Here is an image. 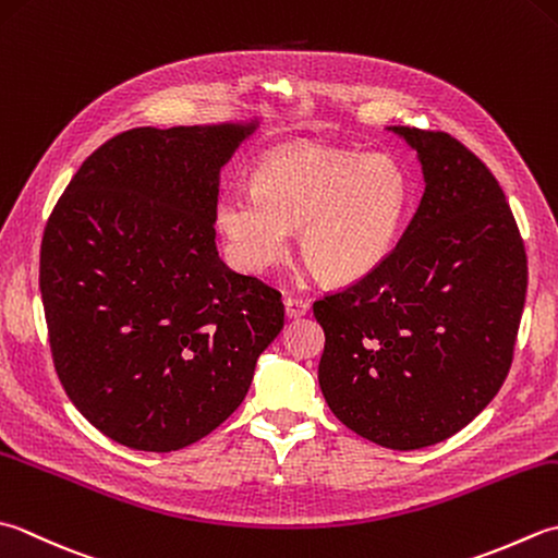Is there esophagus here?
Returning <instances> with one entry per match:
<instances>
[{"label":"esophagus","mask_w":558,"mask_h":558,"mask_svg":"<svg viewBox=\"0 0 558 558\" xmlns=\"http://www.w3.org/2000/svg\"><path fill=\"white\" fill-rule=\"evenodd\" d=\"M282 304H286L288 319H300V316L310 314V307H312L307 300H298V298H286L282 300Z\"/></svg>","instance_id":"34e87169"}]
</instances>
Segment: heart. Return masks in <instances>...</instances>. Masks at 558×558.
<instances>
[{
	"mask_svg": "<svg viewBox=\"0 0 558 558\" xmlns=\"http://www.w3.org/2000/svg\"><path fill=\"white\" fill-rule=\"evenodd\" d=\"M413 185L387 155H353L314 142L258 161L254 191L229 189L215 205L227 254L246 272H266L300 251L333 286H353L385 264L409 220Z\"/></svg>",
	"mask_w": 558,
	"mask_h": 558,
	"instance_id": "1",
	"label": "heart"
}]
</instances>
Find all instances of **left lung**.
<instances>
[{"mask_svg": "<svg viewBox=\"0 0 558 558\" xmlns=\"http://www.w3.org/2000/svg\"><path fill=\"white\" fill-rule=\"evenodd\" d=\"M387 130L416 151L425 191L385 264L314 302L319 387L353 433L421 450L472 423L506 381L527 256L482 159L447 133Z\"/></svg>", "mask_w": 558, "mask_h": 558, "instance_id": "8db88e82", "label": "left lung"}]
</instances>
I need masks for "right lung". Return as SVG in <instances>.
Returning <instances> with one entry per match:
<instances>
[{"instance_id": "obj_1", "label": "right lung", "mask_w": 558, "mask_h": 558, "mask_svg": "<svg viewBox=\"0 0 558 558\" xmlns=\"http://www.w3.org/2000/svg\"><path fill=\"white\" fill-rule=\"evenodd\" d=\"M258 116L135 128L98 147L54 205L40 294L58 377L94 428L173 452L244 401L276 341L280 294L215 246L220 171Z\"/></svg>"}]
</instances>
